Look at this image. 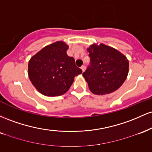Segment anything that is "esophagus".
Listing matches in <instances>:
<instances>
[{
    "instance_id": "obj_1",
    "label": "esophagus",
    "mask_w": 152,
    "mask_h": 152,
    "mask_svg": "<svg viewBox=\"0 0 152 152\" xmlns=\"http://www.w3.org/2000/svg\"><path fill=\"white\" fill-rule=\"evenodd\" d=\"M81 69L82 71H83H83H85V69H86V66H85L84 65H83V66H82L81 67Z\"/></svg>"
}]
</instances>
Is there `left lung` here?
I'll list each match as a JSON object with an SVG mask.
<instances>
[{
    "label": "left lung",
    "instance_id": "1",
    "mask_svg": "<svg viewBox=\"0 0 152 152\" xmlns=\"http://www.w3.org/2000/svg\"><path fill=\"white\" fill-rule=\"evenodd\" d=\"M90 64L83 76L92 93L104 95L115 91L123 84L129 72V61L117 50L101 43L87 49Z\"/></svg>",
    "mask_w": 152,
    "mask_h": 152
}]
</instances>
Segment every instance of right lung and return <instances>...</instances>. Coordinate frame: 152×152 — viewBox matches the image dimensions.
I'll use <instances>...</instances> for the list:
<instances>
[{"instance_id":"1","label":"right lung","mask_w":152,"mask_h":152,"mask_svg":"<svg viewBox=\"0 0 152 152\" xmlns=\"http://www.w3.org/2000/svg\"><path fill=\"white\" fill-rule=\"evenodd\" d=\"M69 46L63 41L47 46L34 56L28 63V76L40 93L47 96L65 94L82 70L67 55Z\"/></svg>"}]
</instances>
